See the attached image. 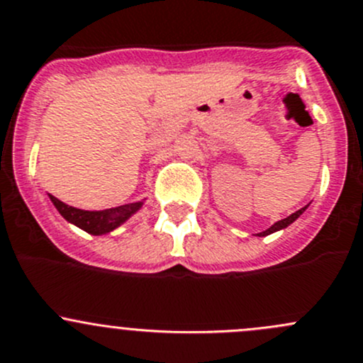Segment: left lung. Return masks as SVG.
Segmentation results:
<instances>
[{
	"instance_id": "left-lung-1",
	"label": "left lung",
	"mask_w": 363,
	"mask_h": 363,
	"mask_svg": "<svg viewBox=\"0 0 363 363\" xmlns=\"http://www.w3.org/2000/svg\"><path fill=\"white\" fill-rule=\"evenodd\" d=\"M308 208V206H304V208H301L298 209V211H295V213H292V215L290 216H286V218H283V220H279V222H276L274 225L272 227H269L267 230H264V233H260V234H257V236H269V234H272V233H276V230H279V229H285V227H289L290 223L292 222H295V220L298 218V216L302 215V211H304V209Z\"/></svg>"
}]
</instances>
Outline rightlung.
<instances>
[{"mask_svg": "<svg viewBox=\"0 0 363 363\" xmlns=\"http://www.w3.org/2000/svg\"><path fill=\"white\" fill-rule=\"evenodd\" d=\"M50 201L68 222L74 223V225L80 227V229H84L85 233L94 234V236H101V234H106L110 233V230L117 229L121 223H124L125 220L129 218L134 211H138V209L141 208V204H143L134 203L125 204V206L103 209V211H84V209L68 206V204H65L62 201H59L57 197L54 196H50Z\"/></svg>", "mask_w": 363, "mask_h": 363, "instance_id": "right-lung-1", "label": "right lung"}]
</instances>
